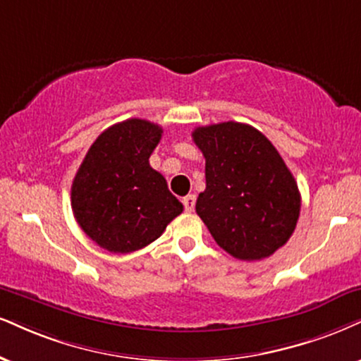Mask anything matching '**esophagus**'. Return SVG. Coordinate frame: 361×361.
Returning <instances> with one entry per match:
<instances>
[{
	"label": "esophagus",
	"instance_id": "obj_1",
	"mask_svg": "<svg viewBox=\"0 0 361 361\" xmlns=\"http://www.w3.org/2000/svg\"><path fill=\"white\" fill-rule=\"evenodd\" d=\"M182 204H184L185 212H192L194 207H195V195H192V194L185 195L184 201H182Z\"/></svg>",
	"mask_w": 361,
	"mask_h": 361
}]
</instances>
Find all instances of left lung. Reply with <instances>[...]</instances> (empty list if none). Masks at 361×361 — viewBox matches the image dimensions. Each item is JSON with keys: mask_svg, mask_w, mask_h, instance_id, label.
<instances>
[{"mask_svg": "<svg viewBox=\"0 0 361 361\" xmlns=\"http://www.w3.org/2000/svg\"><path fill=\"white\" fill-rule=\"evenodd\" d=\"M192 139L206 159V190L195 211L214 241L243 261L264 259L284 246L301 195L274 145L239 122L197 127Z\"/></svg>", "mask_w": 361, "mask_h": 361, "instance_id": "1", "label": "left lung"}]
</instances>
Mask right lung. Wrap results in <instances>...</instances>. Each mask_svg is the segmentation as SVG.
<instances>
[{"label":"right lung","instance_id":"right-lung-1","mask_svg":"<svg viewBox=\"0 0 361 361\" xmlns=\"http://www.w3.org/2000/svg\"><path fill=\"white\" fill-rule=\"evenodd\" d=\"M162 127L128 118L102 132L72 184V209L92 241L127 255L160 238L184 206L149 164Z\"/></svg>","mask_w":361,"mask_h":361}]
</instances>
